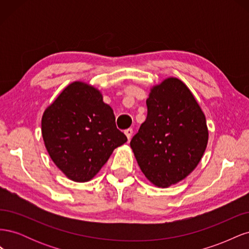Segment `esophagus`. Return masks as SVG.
<instances>
[{
	"label": "esophagus",
	"mask_w": 249,
	"mask_h": 249,
	"mask_svg": "<svg viewBox=\"0 0 249 249\" xmlns=\"http://www.w3.org/2000/svg\"><path fill=\"white\" fill-rule=\"evenodd\" d=\"M124 134H125V136H126L127 140L130 141L131 138H132V136H133V130H132V129H127V130L124 131Z\"/></svg>",
	"instance_id": "obj_1"
}]
</instances>
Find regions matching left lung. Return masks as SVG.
Returning a JSON list of instances; mask_svg holds the SVG:
<instances>
[{
    "label": "left lung",
    "instance_id": "8db88e82",
    "mask_svg": "<svg viewBox=\"0 0 249 249\" xmlns=\"http://www.w3.org/2000/svg\"><path fill=\"white\" fill-rule=\"evenodd\" d=\"M147 116L131 140L143 175L157 187L166 188L187 178L207 148L206 116L193 93L178 78L150 88Z\"/></svg>",
    "mask_w": 249,
    "mask_h": 249
}]
</instances>
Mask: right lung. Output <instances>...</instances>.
<instances>
[{
  "label": "right lung",
  "instance_id": "add662e5",
  "mask_svg": "<svg viewBox=\"0 0 249 249\" xmlns=\"http://www.w3.org/2000/svg\"><path fill=\"white\" fill-rule=\"evenodd\" d=\"M41 133L52 161L78 183L93 178L113 150L127 141L102 92L80 81L66 86L44 110Z\"/></svg>",
  "mask_w": 249,
  "mask_h": 249
}]
</instances>
